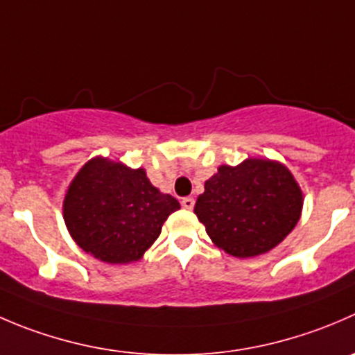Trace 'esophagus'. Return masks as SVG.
<instances>
[{"mask_svg":"<svg viewBox=\"0 0 355 355\" xmlns=\"http://www.w3.org/2000/svg\"><path fill=\"white\" fill-rule=\"evenodd\" d=\"M180 202H182V206H184L185 209L194 208V199H192V198H184Z\"/></svg>","mask_w":355,"mask_h":355,"instance_id":"34e87169","label":"esophagus"}]
</instances>
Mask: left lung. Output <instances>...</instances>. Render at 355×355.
Wrapping results in <instances>:
<instances>
[{
	"mask_svg": "<svg viewBox=\"0 0 355 355\" xmlns=\"http://www.w3.org/2000/svg\"><path fill=\"white\" fill-rule=\"evenodd\" d=\"M302 208L304 192L283 163L248 157L237 166H218L205 182L194 213L216 248L236 258H251L284 241Z\"/></svg>",
	"mask_w": 355,
	"mask_h": 355,
	"instance_id": "1",
	"label": "left lung"
}]
</instances>
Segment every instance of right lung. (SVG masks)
<instances>
[{"label": "right lung", "instance_id": "add662e5", "mask_svg": "<svg viewBox=\"0 0 355 355\" xmlns=\"http://www.w3.org/2000/svg\"><path fill=\"white\" fill-rule=\"evenodd\" d=\"M180 202L154 187L144 168L92 157L69 184L65 227L83 251L112 265L139 261Z\"/></svg>", "mask_w": 355, "mask_h": 355}]
</instances>
